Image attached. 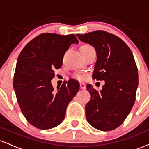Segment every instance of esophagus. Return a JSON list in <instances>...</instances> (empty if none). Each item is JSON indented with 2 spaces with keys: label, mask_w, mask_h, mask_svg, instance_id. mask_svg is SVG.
<instances>
[{
  "label": "esophagus",
  "mask_w": 149,
  "mask_h": 149,
  "mask_svg": "<svg viewBox=\"0 0 149 149\" xmlns=\"http://www.w3.org/2000/svg\"><path fill=\"white\" fill-rule=\"evenodd\" d=\"M80 88H81V89H85V88H86V85L84 83H81L80 84Z\"/></svg>",
  "instance_id": "obj_1"
}]
</instances>
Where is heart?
I'll list each match as a JSON object with an SVG mask.
<instances>
[{"instance_id":"obj_1","label":"heart","mask_w":149,"mask_h":149,"mask_svg":"<svg viewBox=\"0 0 149 149\" xmlns=\"http://www.w3.org/2000/svg\"><path fill=\"white\" fill-rule=\"evenodd\" d=\"M81 47L82 48H92L91 46H88V45H83V46H81ZM77 78L80 80H82L84 79V77L81 76V75H78L77 76Z\"/></svg>"}]
</instances>
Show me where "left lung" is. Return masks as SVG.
Wrapping results in <instances>:
<instances>
[{
    "instance_id": "1",
    "label": "left lung",
    "mask_w": 149,
    "mask_h": 149,
    "mask_svg": "<svg viewBox=\"0 0 149 149\" xmlns=\"http://www.w3.org/2000/svg\"><path fill=\"white\" fill-rule=\"evenodd\" d=\"M76 36L94 47L97 59L92 77L105 81L99 92L86 85L91 95L85 106L86 120L97 130L111 131L124 122L134 104L139 77L133 54L121 38L106 31Z\"/></svg>"
}]
</instances>
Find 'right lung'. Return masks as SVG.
<instances>
[{"label":"right lung","mask_w":149,"mask_h":149,"mask_svg":"<svg viewBox=\"0 0 149 149\" xmlns=\"http://www.w3.org/2000/svg\"><path fill=\"white\" fill-rule=\"evenodd\" d=\"M78 44L74 34H42L25 46L19 55L13 88L22 113L35 127L48 130L59 125L66 108L79 89V84L70 79L55 91L51 79L55 69L63 64L71 44Z\"/></svg>","instance_id":"right-lung-1"}]
</instances>
